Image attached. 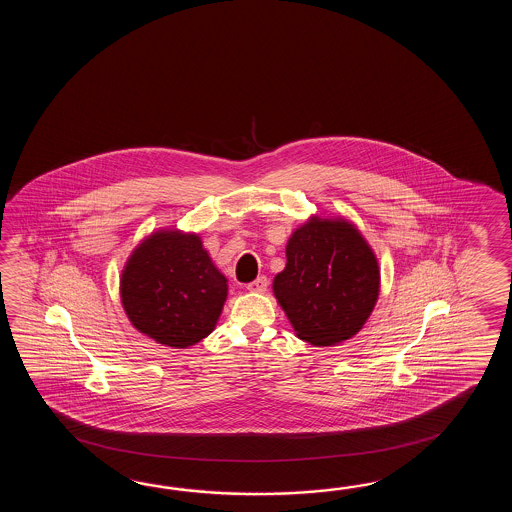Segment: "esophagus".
Segmentation results:
<instances>
[{
	"label": "esophagus",
	"mask_w": 512,
	"mask_h": 512,
	"mask_svg": "<svg viewBox=\"0 0 512 512\" xmlns=\"http://www.w3.org/2000/svg\"><path fill=\"white\" fill-rule=\"evenodd\" d=\"M267 287H269V280H267L265 276H260V278H256L254 282L247 285V289H249L251 293H265Z\"/></svg>",
	"instance_id": "esophagus-1"
}]
</instances>
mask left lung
Returning a JSON list of instances; mask_svg holds the SVG:
<instances>
[{"label":"left lung","mask_w":512,"mask_h":512,"mask_svg":"<svg viewBox=\"0 0 512 512\" xmlns=\"http://www.w3.org/2000/svg\"><path fill=\"white\" fill-rule=\"evenodd\" d=\"M272 291L298 338L333 346L357 335L379 298L381 272L370 245L344 219H309L287 243Z\"/></svg>","instance_id":"left-lung-1"}]
</instances>
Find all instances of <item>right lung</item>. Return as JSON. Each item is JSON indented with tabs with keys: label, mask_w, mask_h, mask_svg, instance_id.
Returning a JSON list of instances; mask_svg holds the SVG:
<instances>
[{
	"label": "right lung",
	"mask_w": 512,
	"mask_h": 512,
	"mask_svg": "<svg viewBox=\"0 0 512 512\" xmlns=\"http://www.w3.org/2000/svg\"><path fill=\"white\" fill-rule=\"evenodd\" d=\"M227 278L196 234L155 232L122 271L120 298L131 324L155 342L183 349L208 337L227 300Z\"/></svg>",
	"instance_id": "1"
}]
</instances>
